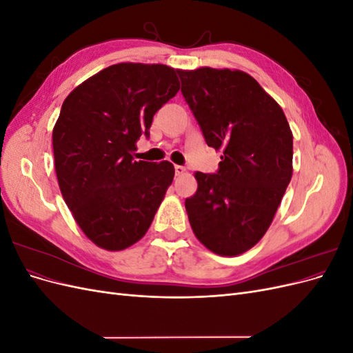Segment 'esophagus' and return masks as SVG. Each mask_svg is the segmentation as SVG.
<instances>
[{"label": "esophagus", "mask_w": 353, "mask_h": 353, "mask_svg": "<svg viewBox=\"0 0 353 353\" xmlns=\"http://www.w3.org/2000/svg\"><path fill=\"white\" fill-rule=\"evenodd\" d=\"M185 172V168L184 166H179V165H175V175L176 176H179V175H183Z\"/></svg>", "instance_id": "obj_1"}]
</instances>
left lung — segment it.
<instances>
[{
  "instance_id": "8db88e82",
  "label": "left lung",
  "mask_w": 353,
  "mask_h": 353,
  "mask_svg": "<svg viewBox=\"0 0 353 353\" xmlns=\"http://www.w3.org/2000/svg\"><path fill=\"white\" fill-rule=\"evenodd\" d=\"M206 144L221 150L215 174L196 172L185 199L196 237L221 256L244 253L270 228L293 174V134L283 109L250 74L176 70Z\"/></svg>"
}]
</instances>
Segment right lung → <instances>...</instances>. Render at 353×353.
Returning <instances> with one entry per match:
<instances>
[{
  "label": "right lung",
  "mask_w": 353,
  "mask_h": 353,
  "mask_svg": "<svg viewBox=\"0 0 353 353\" xmlns=\"http://www.w3.org/2000/svg\"><path fill=\"white\" fill-rule=\"evenodd\" d=\"M179 90L165 65L119 63L74 88L52 130L59 187L94 244L123 250L150 228L175 175L169 162L134 160L154 113Z\"/></svg>",
  "instance_id": "obj_1"
}]
</instances>
